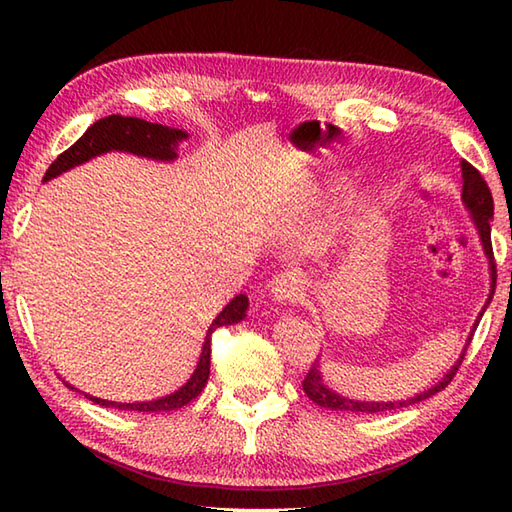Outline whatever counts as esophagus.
I'll return each mask as SVG.
<instances>
[{"label": "esophagus", "instance_id": "34e87169", "mask_svg": "<svg viewBox=\"0 0 512 512\" xmlns=\"http://www.w3.org/2000/svg\"><path fill=\"white\" fill-rule=\"evenodd\" d=\"M306 292V279L297 270H286L270 281V297L277 303H297Z\"/></svg>", "mask_w": 512, "mask_h": 512}]
</instances>
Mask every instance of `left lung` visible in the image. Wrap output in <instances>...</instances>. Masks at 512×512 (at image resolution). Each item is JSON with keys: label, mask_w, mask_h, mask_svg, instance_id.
Returning <instances> with one entry per match:
<instances>
[{"label": "left lung", "mask_w": 512, "mask_h": 512, "mask_svg": "<svg viewBox=\"0 0 512 512\" xmlns=\"http://www.w3.org/2000/svg\"><path fill=\"white\" fill-rule=\"evenodd\" d=\"M462 202L466 206V211L471 213V220L475 224V231L477 235H480V242H482V248H484V255L488 259V270H491V292H488V299L484 303V308L480 312V317L475 319L473 328H471V334L469 339H466V345L471 343L473 339V332L477 325H480V319L484 310L488 308V303L493 301V295H495V279H497V273H495V262H493V244H491V220H493V195H491V189H488V184L484 182V178L480 176V171H477L473 165H469V162L462 160ZM464 352L466 347L462 350L458 363H455L447 374H444L442 380H438L436 385L420 391V394H416L413 398H407V400H396V402H372V400H354V398H345L341 394H336V391H332L328 385H325L323 380V374H321V365L314 363L312 369L308 372V376L303 378V391H306L308 398L312 402H317L319 407H325V409H332V411H363V413H378V411H391V409H398V407H409L413 405V402H420L424 398H431L433 394H438V391H442L444 387H447L451 383V378L455 376V372H458V367L462 363L464 358Z\"/></svg>", "instance_id": "obj_1"}]
</instances>
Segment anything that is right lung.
<instances>
[{
  "label": "right lung",
  "instance_id": "add662e5",
  "mask_svg": "<svg viewBox=\"0 0 512 512\" xmlns=\"http://www.w3.org/2000/svg\"><path fill=\"white\" fill-rule=\"evenodd\" d=\"M187 138L189 134L182 132V129L147 123L143 118L121 116V114L105 116L101 121L90 125L88 132H85L68 151H63V154L52 162L46 171V176H43V182L57 178L61 173L79 167L83 162H88L96 156L110 154V151H125V154H134L140 158L173 162L178 158V145ZM246 310H248L246 295H237L226 303L222 312L213 319V323L209 325V332L204 336L200 361L195 365V372L191 374L187 383L173 391V394H167L156 400H145V402H114V400H103L90 394H85V398H90L92 402H96V405H103V407L123 409V411H147V413L173 411L189 405L193 398L200 396V391L204 389L206 380H209V374H211V334L217 328H222V325H233L246 319ZM65 387L76 389L70 383H65Z\"/></svg>",
  "mask_w": 512,
  "mask_h": 512
}]
</instances>
